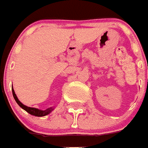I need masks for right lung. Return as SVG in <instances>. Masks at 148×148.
Listing matches in <instances>:
<instances>
[{"mask_svg": "<svg viewBox=\"0 0 148 148\" xmlns=\"http://www.w3.org/2000/svg\"><path fill=\"white\" fill-rule=\"evenodd\" d=\"M12 94H13V97H14V98H15V101L17 102V104H18L22 108L25 110L28 113H29L30 115L40 117V116H44V115H48L49 113L52 111L51 108H47V109H46L45 111H41V110H39L37 109V108H30V107H27V106H25V105L22 104V103L18 101V99L17 96H16V94H15V91H14L13 88H12Z\"/></svg>", "mask_w": 148, "mask_h": 148, "instance_id": "1", "label": "right lung"}]
</instances>
